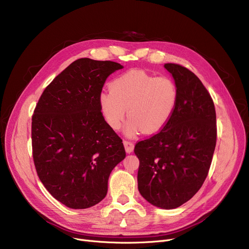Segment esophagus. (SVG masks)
<instances>
[{"instance_id": "obj_1", "label": "esophagus", "mask_w": 249, "mask_h": 249, "mask_svg": "<svg viewBox=\"0 0 249 249\" xmlns=\"http://www.w3.org/2000/svg\"><path fill=\"white\" fill-rule=\"evenodd\" d=\"M123 144L125 147V150L127 153H131L134 149V143L131 141H128V140H124L123 141Z\"/></svg>"}]
</instances>
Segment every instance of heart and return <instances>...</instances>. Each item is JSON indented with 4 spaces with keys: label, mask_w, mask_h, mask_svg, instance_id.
<instances>
[{
    "label": "heart",
    "mask_w": 249,
    "mask_h": 249,
    "mask_svg": "<svg viewBox=\"0 0 249 249\" xmlns=\"http://www.w3.org/2000/svg\"><path fill=\"white\" fill-rule=\"evenodd\" d=\"M178 100V86L172 77L131 70L114 78L110 90L100 95V107L105 120L115 130L122 127L128 109L126 134L134 136L140 131H160L172 119Z\"/></svg>",
    "instance_id": "heart-1"
}]
</instances>
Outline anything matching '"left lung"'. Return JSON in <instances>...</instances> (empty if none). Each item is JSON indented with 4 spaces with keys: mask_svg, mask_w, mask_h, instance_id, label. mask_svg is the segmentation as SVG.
I'll use <instances>...</instances> for the list:
<instances>
[{
    "mask_svg": "<svg viewBox=\"0 0 249 249\" xmlns=\"http://www.w3.org/2000/svg\"><path fill=\"white\" fill-rule=\"evenodd\" d=\"M178 89L169 122L160 132L138 141L137 174L141 196L153 206L175 209L196 195L208 176L217 140L213 99L193 71L165 63Z\"/></svg>",
    "mask_w": 249,
    "mask_h": 249,
    "instance_id": "left-lung-1",
    "label": "left lung"
}]
</instances>
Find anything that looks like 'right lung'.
<instances>
[{"instance_id":"add662e5","label":"right lung","mask_w":249,"mask_h":249,"mask_svg":"<svg viewBox=\"0 0 249 249\" xmlns=\"http://www.w3.org/2000/svg\"><path fill=\"white\" fill-rule=\"evenodd\" d=\"M118 62L80 58L43 90L32 115V155L52 197L86 209L107 195L113 168L125 158L122 139L105 121L100 95Z\"/></svg>"}]
</instances>
